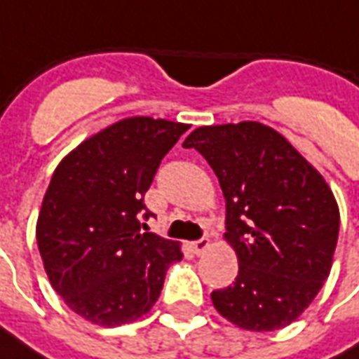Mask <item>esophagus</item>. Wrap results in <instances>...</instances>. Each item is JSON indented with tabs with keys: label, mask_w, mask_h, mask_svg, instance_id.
Instances as JSON below:
<instances>
[{
	"label": "esophagus",
	"mask_w": 359,
	"mask_h": 359,
	"mask_svg": "<svg viewBox=\"0 0 359 359\" xmlns=\"http://www.w3.org/2000/svg\"><path fill=\"white\" fill-rule=\"evenodd\" d=\"M208 248H210V238H205V236H203V238H200V241L192 242V250H194V254H198V256H200V254H203V252H205Z\"/></svg>",
	"instance_id": "esophagus-1"
}]
</instances>
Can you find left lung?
<instances>
[{"mask_svg": "<svg viewBox=\"0 0 359 359\" xmlns=\"http://www.w3.org/2000/svg\"><path fill=\"white\" fill-rule=\"evenodd\" d=\"M184 148L215 171L226 202V242L238 257L219 313L246 331H275L304 313L329 277L340 213L321 172L283 134L256 121L200 126Z\"/></svg>", "mask_w": 359, "mask_h": 359, "instance_id": "left-lung-1", "label": "left lung"}]
</instances>
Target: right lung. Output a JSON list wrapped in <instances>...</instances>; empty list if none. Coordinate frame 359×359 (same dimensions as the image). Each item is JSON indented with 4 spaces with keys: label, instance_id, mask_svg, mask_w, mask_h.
<instances>
[{
    "label": "right lung",
    "instance_id": "right-lung-1",
    "mask_svg": "<svg viewBox=\"0 0 359 359\" xmlns=\"http://www.w3.org/2000/svg\"><path fill=\"white\" fill-rule=\"evenodd\" d=\"M184 123L128 117L103 128L63 157L36 223L43 269L74 313L102 327L146 316L179 242L142 233L144 194Z\"/></svg>",
    "mask_w": 359,
    "mask_h": 359
}]
</instances>
